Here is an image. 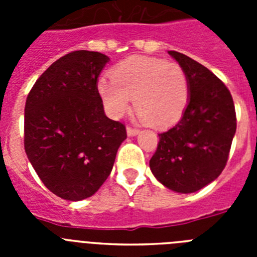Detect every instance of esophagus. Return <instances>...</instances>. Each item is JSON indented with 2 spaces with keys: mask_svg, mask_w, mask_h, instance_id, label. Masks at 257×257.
<instances>
[{
  "mask_svg": "<svg viewBox=\"0 0 257 257\" xmlns=\"http://www.w3.org/2000/svg\"><path fill=\"white\" fill-rule=\"evenodd\" d=\"M126 131H127V135L128 136H136L138 134L140 133L139 128H135V127H127Z\"/></svg>",
  "mask_w": 257,
  "mask_h": 257,
  "instance_id": "34e87169",
  "label": "esophagus"
}]
</instances>
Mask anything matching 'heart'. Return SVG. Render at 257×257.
I'll return each instance as SVG.
<instances>
[{
	"label": "heart",
	"instance_id": "b5f03b06",
	"mask_svg": "<svg viewBox=\"0 0 257 257\" xmlns=\"http://www.w3.org/2000/svg\"><path fill=\"white\" fill-rule=\"evenodd\" d=\"M110 79L97 82V94L109 115L118 118L130 109L148 124L167 127L178 122L189 103V79L174 61L131 56L110 70Z\"/></svg>",
	"mask_w": 257,
	"mask_h": 257
}]
</instances>
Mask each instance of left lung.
I'll return each mask as SVG.
<instances>
[{"mask_svg": "<svg viewBox=\"0 0 257 257\" xmlns=\"http://www.w3.org/2000/svg\"><path fill=\"white\" fill-rule=\"evenodd\" d=\"M189 79V103L180 121L166 133L149 161L154 178L178 193H194L219 178L237 128L233 97L207 68L169 51Z\"/></svg>", "mask_w": 257, "mask_h": 257, "instance_id": "1", "label": "left lung"}]
</instances>
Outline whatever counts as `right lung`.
Instances as JSON below:
<instances>
[{"label":"right lung","mask_w":257,"mask_h":257,"mask_svg":"<svg viewBox=\"0 0 257 257\" xmlns=\"http://www.w3.org/2000/svg\"><path fill=\"white\" fill-rule=\"evenodd\" d=\"M108 61L101 52H69L41 74L27 97V157L45 187L67 201L99 190L127 138L123 124L106 117L97 94Z\"/></svg>","instance_id":"add662e5"}]
</instances>
